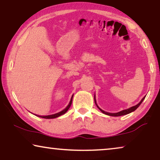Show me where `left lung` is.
I'll return each mask as SVG.
<instances>
[{
	"mask_svg": "<svg viewBox=\"0 0 160 160\" xmlns=\"http://www.w3.org/2000/svg\"><path fill=\"white\" fill-rule=\"evenodd\" d=\"M145 97H146V96H144V97H143V98H142V99H141V102H139V103H138V104H136V106H133V107H130V108H129V109H127L122 110V111H120V112H117V113H109V112H107L103 111V110H102V109H100V108L98 107L97 103H96L95 96H94V101H95V103H96V106H97V107L98 108V109H99L101 110V112H102V113L105 114H107V115H109V116H112V117H119V116H122V115H125V114H129V113H131L132 112L135 111V110H136V109H137V108H138V107H139V106L141 105V103H142V102H143V100H144Z\"/></svg>",
	"mask_w": 160,
	"mask_h": 160,
	"instance_id": "obj_1",
	"label": "left lung"
}]
</instances>
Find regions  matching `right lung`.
<instances>
[{
	"mask_svg": "<svg viewBox=\"0 0 160 160\" xmlns=\"http://www.w3.org/2000/svg\"><path fill=\"white\" fill-rule=\"evenodd\" d=\"M72 97H73V96H72L71 100H70V102H69L68 106H67V107L66 108H65V109H64V110H62V112H58V113H57V114H51V115L40 116V115H37V114H35V115H36V116H38V117H40V118H45V119H53V118H58V117H59V116H61V115H62V114H65L67 111H68V109H69V107H70V106H71V104H72Z\"/></svg>",
	"mask_w": 160,
	"mask_h": 160,
	"instance_id": "obj_1",
	"label": "right lung"
}]
</instances>
